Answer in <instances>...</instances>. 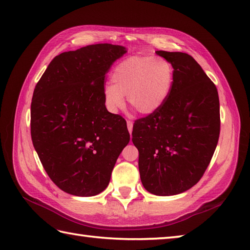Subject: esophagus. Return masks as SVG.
<instances>
[{
    "label": "esophagus",
    "mask_w": 250,
    "mask_h": 250,
    "mask_svg": "<svg viewBox=\"0 0 250 250\" xmlns=\"http://www.w3.org/2000/svg\"><path fill=\"white\" fill-rule=\"evenodd\" d=\"M126 125H128V130L131 134L132 130H133V122H132L131 120H126Z\"/></svg>",
    "instance_id": "1"
}]
</instances>
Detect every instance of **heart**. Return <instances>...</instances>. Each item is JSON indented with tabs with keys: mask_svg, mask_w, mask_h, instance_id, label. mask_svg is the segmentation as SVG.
I'll use <instances>...</instances> for the list:
<instances>
[{
	"mask_svg": "<svg viewBox=\"0 0 250 250\" xmlns=\"http://www.w3.org/2000/svg\"><path fill=\"white\" fill-rule=\"evenodd\" d=\"M111 83L103 89L106 108L117 113L128 102L142 115H151L166 104L172 92L174 68L159 56H131L111 72Z\"/></svg>",
	"mask_w": 250,
	"mask_h": 250,
	"instance_id": "heart-1",
	"label": "heart"
}]
</instances>
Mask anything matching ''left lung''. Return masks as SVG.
<instances>
[{
	"label": "left lung",
	"instance_id": "8db88e82",
	"mask_svg": "<svg viewBox=\"0 0 250 250\" xmlns=\"http://www.w3.org/2000/svg\"><path fill=\"white\" fill-rule=\"evenodd\" d=\"M156 54L173 65L172 92L155 114L135 122L132 142L140 152L144 188L167 196L193 187L208 167L219 139V97L192 57L163 50Z\"/></svg>",
	"mask_w": 250,
	"mask_h": 250
}]
</instances>
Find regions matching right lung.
I'll list each match as a JSON object with an SVG mask.
<instances>
[{"instance_id": "add662e5", "label": "right lung", "mask_w": 250, "mask_h": 250, "mask_svg": "<svg viewBox=\"0 0 250 250\" xmlns=\"http://www.w3.org/2000/svg\"><path fill=\"white\" fill-rule=\"evenodd\" d=\"M126 48L95 44L54 58L36 83L31 136L46 173L58 187L93 196L107 187L128 145L126 122L106 109L105 75Z\"/></svg>"}]
</instances>
